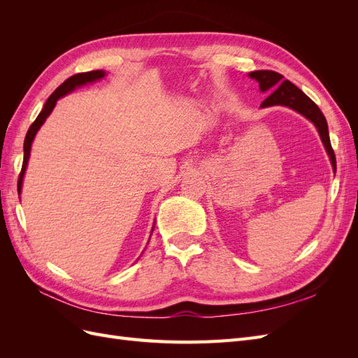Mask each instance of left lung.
Returning <instances> with one entry per match:
<instances>
[{"instance_id": "1", "label": "left lung", "mask_w": 358, "mask_h": 358, "mask_svg": "<svg viewBox=\"0 0 358 358\" xmlns=\"http://www.w3.org/2000/svg\"><path fill=\"white\" fill-rule=\"evenodd\" d=\"M249 78L255 79L259 85L262 92H270L267 99L262 103V107L270 106H287L289 109L299 112L317 127L320 137L330 157L333 170L336 171V157L329 137V127L327 121L324 117L320 107L313 103L309 96L299 90L296 85H292L289 80H284V76L272 70H257L249 73Z\"/></svg>"}]
</instances>
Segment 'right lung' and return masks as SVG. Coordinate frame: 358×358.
Returning <instances> with one entry per match:
<instances>
[{"mask_svg": "<svg viewBox=\"0 0 358 358\" xmlns=\"http://www.w3.org/2000/svg\"><path fill=\"white\" fill-rule=\"evenodd\" d=\"M106 76V73L103 70H94V71H88V73H78L69 78L66 82L61 83L58 88L53 91V94L49 96L48 101L43 106V110L38 113L37 119L34 122L31 124L28 133L25 136V142H24V162H22V170H20V175H19V180H17V191L20 192L22 189V180H24V175H25V170H27V164H28V159H29V152H31V145H32V140H34L38 128L45 124L46 117L50 115V112L53 110V107L57 106V101L61 99V96L67 95L69 92L74 91L78 86L86 85L90 82H95V80H100Z\"/></svg>", "mask_w": 358, "mask_h": 358, "instance_id": "right-lung-1", "label": "right lung"}]
</instances>
